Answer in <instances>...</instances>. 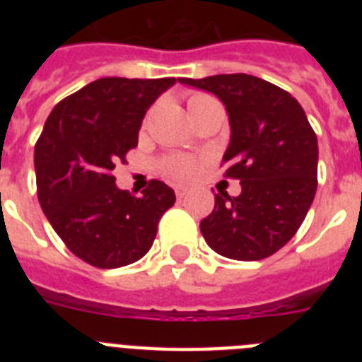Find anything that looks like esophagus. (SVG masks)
Listing matches in <instances>:
<instances>
[{
    "label": "esophagus",
    "instance_id": "34e87169",
    "mask_svg": "<svg viewBox=\"0 0 362 362\" xmlns=\"http://www.w3.org/2000/svg\"><path fill=\"white\" fill-rule=\"evenodd\" d=\"M175 196H177V199H183V197L187 196V188H185V187H175Z\"/></svg>",
    "mask_w": 362,
    "mask_h": 362
}]
</instances>
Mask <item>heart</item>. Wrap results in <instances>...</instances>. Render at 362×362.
Here are the masks:
<instances>
[{
  "mask_svg": "<svg viewBox=\"0 0 362 362\" xmlns=\"http://www.w3.org/2000/svg\"><path fill=\"white\" fill-rule=\"evenodd\" d=\"M210 99V95L206 94H190L188 95V110L199 105L201 101H206ZM163 172L170 177L179 179V181H187V179H192L194 175L199 172V161L196 159H187V158H172L166 159L163 163Z\"/></svg>",
  "mask_w": 362,
  "mask_h": 362,
  "instance_id": "b5f03b06",
  "label": "heart"
}]
</instances>
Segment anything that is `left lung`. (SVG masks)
I'll return each instance as SVG.
<instances>
[{"mask_svg": "<svg viewBox=\"0 0 362 362\" xmlns=\"http://www.w3.org/2000/svg\"><path fill=\"white\" fill-rule=\"evenodd\" d=\"M179 81L225 103L232 129L225 177L243 188L238 197L216 194L199 225L204 241L238 261L270 257L296 235L317 190V136L305 110L292 94L248 74Z\"/></svg>", "mask_w": 362, "mask_h": 362, "instance_id": "8db88e82", "label": "left lung"}]
</instances>
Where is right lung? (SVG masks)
I'll return each mask as SVG.
<instances>
[{
	"mask_svg": "<svg viewBox=\"0 0 362 362\" xmlns=\"http://www.w3.org/2000/svg\"><path fill=\"white\" fill-rule=\"evenodd\" d=\"M175 78H101L54 107L34 148L37 199L76 257L95 268L136 263L150 250L175 194L152 179L141 197L112 170L137 146L150 105Z\"/></svg>",
	"mask_w": 362,
	"mask_h": 362,
	"instance_id": "add662e5",
	"label": "right lung"
}]
</instances>
